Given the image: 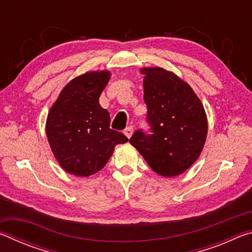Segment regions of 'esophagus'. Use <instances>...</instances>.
I'll return each mask as SVG.
<instances>
[{
	"mask_svg": "<svg viewBox=\"0 0 252 252\" xmlns=\"http://www.w3.org/2000/svg\"><path fill=\"white\" fill-rule=\"evenodd\" d=\"M132 133H133V126H127L126 129L125 130V134L126 135V138L130 139Z\"/></svg>",
	"mask_w": 252,
	"mask_h": 252,
	"instance_id": "esophagus-1",
	"label": "esophagus"
}]
</instances>
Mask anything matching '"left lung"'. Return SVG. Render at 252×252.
Here are the masks:
<instances>
[{"label": "left lung", "instance_id": "obj_1", "mask_svg": "<svg viewBox=\"0 0 252 252\" xmlns=\"http://www.w3.org/2000/svg\"><path fill=\"white\" fill-rule=\"evenodd\" d=\"M150 133L136 130L130 143L153 171L171 178L189 169L207 139L204 108L191 87L162 67H143Z\"/></svg>", "mask_w": 252, "mask_h": 252}]
</instances>
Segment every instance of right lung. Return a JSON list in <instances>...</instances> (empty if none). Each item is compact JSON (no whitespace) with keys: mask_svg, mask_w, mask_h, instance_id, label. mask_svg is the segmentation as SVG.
<instances>
[{"mask_svg":"<svg viewBox=\"0 0 252 252\" xmlns=\"http://www.w3.org/2000/svg\"><path fill=\"white\" fill-rule=\"evenodd\" d=\"M109 71L88 72L71 80L60 93L46 119V135L54 157L66 172L89 177L104 167L114 147L127 142L110 129V114L99 97L110 80Z\"/></svg>","mask_w":252,"mask_h":252,"instance_id":"obj_1","label":"right lung"}]
</instances>
